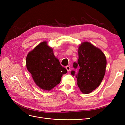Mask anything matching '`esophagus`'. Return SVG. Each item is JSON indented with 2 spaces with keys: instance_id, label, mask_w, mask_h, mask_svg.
<instances>
[{
  "instance_id": "34e87169",
  "label": "esophagus",
  "mask_w": 125,
  "mask_h": 125,
  "mask_svg": "<svg viewBox=\"0 0 125 125\" xmlns=\"http://www.w3.org/2000/svg\"><path fill=\"white\" fill-rule=\"evenodd\" d=\"M66 69L67 70V71H69L70 70V67L69 66H66Z\"/></svg>"
}]
</instances>
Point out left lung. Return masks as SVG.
Listing matches in <instances>:
<instances>
[{"mask_svg": "<svg viewBox=\"0 0 125 125\" xmlns=\"http://www.w3.org/2000/svg\"><path fill=\"white\" fill-rule=\"evenodd\" d=\"M79 59L73 66L80 69L75 75L77 84L81 91L88 94L100 85L104 77L106 66V58L102 51L89 42H84L79 45ZM71 74L75 75L72 70Z\"/></svg>", "mask_w": 125, "mask_h": 125, "instance_id": "left-lung-1", "label": "left lung"}]
</instances>
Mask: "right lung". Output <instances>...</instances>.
I'll list each match as a JSON object with an SVG mask.
<instances>
[{
  "label": "right lung",
  "instance_id": "right-lung-1",
  "mask_svg": "<svg viewBox=\"0 0 125 125\" xmlns=\"http://www.w3.org/2000/svg\"><path fill=\"white\" fill-rule=\"evenodd\" d=\"M26 66L35 84L42 89L50 91L58 84L67 70L56 58L53 49L46 41L41 43L26 56Z\"/></svg>",
  "mask_w": 125,
  "mask_h": 125
}]
</instances>
